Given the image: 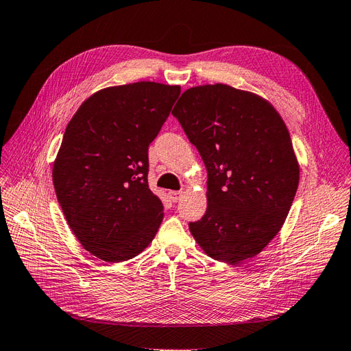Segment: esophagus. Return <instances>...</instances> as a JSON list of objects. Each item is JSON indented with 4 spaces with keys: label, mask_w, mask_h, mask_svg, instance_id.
<instances>
[{
    "label": "esophagus",
    "mask_w": 351,
    "mask_h": 351,
    "mask_svg": "<svg viewBox=\"0 0 351 351\" xmlns=\"http://www.w3.org/2000/svg\"><path fill=\"white\" fill-rule=\"evenodd\" d=\"M168 196H169V199H171L173 202H178L180 197L183 196V192L182 191H169Z\"/></svg>",
    "instance_id": "obj_1"
}]
</instances>
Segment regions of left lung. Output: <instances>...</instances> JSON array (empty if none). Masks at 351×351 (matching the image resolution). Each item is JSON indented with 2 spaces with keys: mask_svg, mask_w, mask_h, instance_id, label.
Listing matches in <instances>:
<instances>
[{
  "mask_svg": "<svg viewBox=\"0 0 351 351\" xmlns=\"http://www.w3.org/2000/svg\"><path fill=\"white\" fill-rule=\"evenodd\" d=\"M208 171L206 213L189 223L211 258L258 255L285 223L300 182L289 131L257 94L226 84L186 90L173 109Z\"/></svg>",
  "mask_w": 351,
  "mask_h": 351,
  "instance_id": "obj_1",
  "label": "left lung"
}]
</instances>
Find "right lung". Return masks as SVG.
<instances>
[{
    "instance_id": "1",
    "label": "right lung",
    "mask_w": 351,
    "mask_h": 351,
    "mask_svg": "<svg viewBox=\"0 0 351 351\" xmlns=\"http://www.w3.org/2000/svg\"><path fill=\"white\" fill-rule=\"evenodd\" d=\"M178 96V85L150 81L108 87L66 127L53 184L66 221L94 257L127 261L154 241L164 205L149 189L147 150Z\"/></svg>"
}]
</instances>
